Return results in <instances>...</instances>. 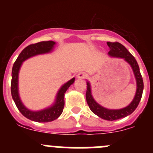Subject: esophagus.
Returning <instances> with one entry per match:
<instances>
[{
    "label": "esophagus",
    "mask_w": 153,
    "mask_h": 153,
    "mask_svg": "<svg viewBox=\"0 0 153 153\" xmlns=\"http://www.w3.org/2000/svg\"><path fill=\"white\" fill-rule=\"evenodd\" d=\"M86 77H87V74L86 73V72H80V73H78V78H86Z\"/></svg>",
    "instance_id": "34e87169"
}]
</instances>
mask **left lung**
Returning <instances> with one entry per match:
<instances>
[{
    "label": "left lung",
    "mask_w": 153,
    "mask_h": 153,
    "mask_svg": "<svg viewBox=\"0 0 153 153\" xmlns=\"http://www.w3.org/2000/svg\"><path fill=\"white\" fill-rule=\"evenodd\" d=\"M108 47L110 50L109 51V55L112 57H118V58H124L126 61H127L132 68L134 75L136 78L137 82V90L135 93V96L133 101L131 104L126 107L121 109H107L103 107L101 105L96 103L93 99L91 94V89L89 83H86V102L89 109H91L93 113L107 121H115V120L120 119L124 118L127 115H130L135 111L139 104L141 99L143 89V82L141 74L140 72L139 67L137 63L136 60L134 58L133 55L125 48L124 46L118 42H107Z\"/></svg>",
    "instance_id": "obj_1"
}]
</instances>
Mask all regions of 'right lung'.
<instances>
[{
	"instance_id": "1",
	"label": "right lung",
	"mask_w": 153,
	"mask_h": 153,
	"mask_svg": "<svg viewBox=\"0 0 153 153\" xmlns=\"http://www.w3.org/2000/svg\"><path fill=\"white\" fill-rule=\"evenodd\" d=\"M55 43L52 41H41V42L32 44L27 46L25 49H23L22 52L20 53L19 56L14 63L12 71V81H11V93L13 98L15 104L18 107V110L21 112L24 116L32 121H37V122H49L54 120L57 119L62 113L64 107V94L68 88L75 81V78H72L70 81L66 83L64 85L61 86L57 95L56 101L55 104L48 109H44L38 112H32L29 110L23 105L18 95V72L21 64L27 58L38 54L47 53L50 52L53 48Z\"/></svg>"
}]
</instances>
